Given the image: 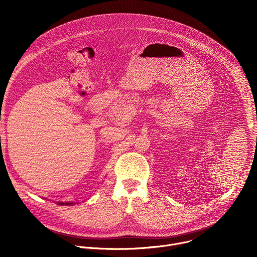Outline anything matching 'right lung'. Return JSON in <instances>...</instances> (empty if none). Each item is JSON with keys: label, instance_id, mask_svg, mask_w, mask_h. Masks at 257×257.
Listing matches in <instances>:
<instances>
[{"label": "right lung", "instance_id": "add662e5", "mask_svg": "<svg viewBox=\"0 0 257 257\" xmlns=\"http://www.w3.org/2000/svg\"><path fill=\"white\" fill-rule=\"evenodd\" d=\"M58 204H60V205H73L74 204V202H70V201H67V202H57Z\"/></svg>", "mask_w": 257, "mask_h": 257}]
</instances>
